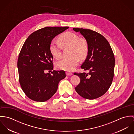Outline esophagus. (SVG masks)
Returning a JSON list of instances; mask_svg holds the SVG:
<instances>
[{"mask_svg":"<svg viewBox=\"0 0 134 134\" xmlns=\"http://www.w3.org/2000/svg\"><path fill=\"white\" fill-rule=\"evenodd\" d=\"M66 74L67 76H71V75H72V73L71 72H67L66 73Z\"/></svg>","mask_w":134,"mask_h":134,"instance_id":"1","label":"esophagus"}]
</instances>
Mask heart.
Masks as SVG:
<instances>
[{
	"instance_id": "b5f03b06",
	"label": "heart",
	"mask_w": 134,
	"mask_h": 134,
	"mask_svg": "<svg viewBox=\"0 0 134 134\" xmlns=\"http://www.w3.org/2000/svg\"><path fill=\"white\" fill-rule=\"evenodd\" d=\"M63 47H71L70 58H64L58 61L56 68L62 70L71 71L79 63L80 59H85L88 53V45L85 40L79 38L72 32H66L62 34L59 38ZM49 51L52 56L58 59L61 56V45L55 41H52L49 45Z\"/></svg>"
}]
</instances>
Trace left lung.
Returning a JSON list of instances; mask_svg holds the SVG:
<instances>
[{
  "mask_svg": "<svg viewBox=\"0 0 134 134\" xmlns=\"http://www.w3.org/2000/svg\"><path fill=\"white\" fill-rule=\"evenodd\" d=\"M85 38L88 45L87 56L81 68L88 73H76L80 79L75 90L81 97L93 99L104 95L110 87L114 76L115 59L108 41L94 31L74 28Z\"/></svg>",
  "mask_w": 134,
  "mask_h": 134,
  "instance_id": "obj_1",
  "label": "left lung"
}]
</instances>
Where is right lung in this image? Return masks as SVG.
Here are the masks:
<instances>
[{
    "instance_id": "right-lung-1",
    "label": "right lung",
    "mask_w": 134,
    "mask_h": 134,
    "mask_svg": "<svg viewBox=\"0 0 134 134\" xmlns=\"http://www.w3.org/2000/svg\"><path fill=\"white\" fill-rule=\"evenodd\" d=\"M68 27H46L33 32L25 41L20 52L18 68L20 86L31 99L40 102L47 100L55 94L59 81L64 79V71L53 70V56L49 51L53 39Z\"/></svg>"
}]
</instances>
